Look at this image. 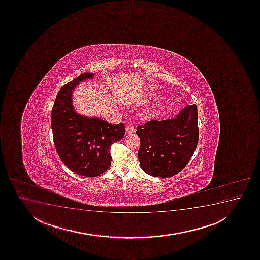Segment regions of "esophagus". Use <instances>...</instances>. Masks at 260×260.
Returning a JSON list of instances; mask_svg holds the SVG:
<instances>
[{"instance_id":"obj_1","label":"esophagus","mask_w":260,"mask_h":260,"mask_svg":"<svg viewBox=\"0 0 260 260\" xmlns=\"http://www.w3.org/2000/svg\"><path fill=\"white\" fill-rule=\"evenodd\" d=\"M126 133H128V134H132V133H134L135 132V128L133 125H127L125 127Z\"/></svg>"}]
</instances>
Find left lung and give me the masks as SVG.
Returning a JSON list of instances; mask_svg holds the SVG:
<instances>
[{
	"label": "left lung",
	"instance_id": "8db88e82",
	"mask_svg": "<svg viewBox=\"0 0 260 260\" xmlns=\"http://www.w3.org/2000/svg\"><path fill=\"white\" fill-rule=\"evenodd\" d=\"M136 133L143 171L152 177H173L186 166L198 145L197 105H186L175 118L146 122Z\"/></svg>",
	"mask_w": 260,
	"mask_h": 260
}]
</instances>
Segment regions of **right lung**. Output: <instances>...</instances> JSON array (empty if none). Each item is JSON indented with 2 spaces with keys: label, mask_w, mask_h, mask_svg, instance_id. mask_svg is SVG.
<instances>
[{
  "label": "right lung",
  "mask_w": 260,
  "mask_h": 260,
  "mask_svg": "<svg viewBox=\"0 0 260 260\" xmlns=\"http://www.w3.org/2000/svg\"><path fill=\"white\" fill-rule=\"evenodd\" d=\"M94 75L86 72L62 86L51 111L53 138L60 158L73 172L88 177H98L110 168V146L125 134L123 123L114 125L74 110V89Z\"/></svg>",
  "instance_id": "right-lung-1"
}]
</instances>
